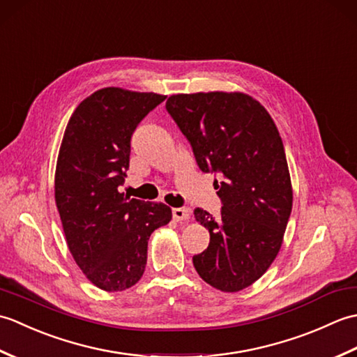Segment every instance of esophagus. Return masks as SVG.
<instances>
[{
    "label": "esophagus",
    "mask_w": 357,
    "mask_h": 357,
    "mask_svg": "<svg viewBox=\"0 0 357 357\" xmlns=\"http://www.w3.org/2000/svg\"><path fill=\"white\" fill-rule=\"evenodd\" d=\"M173 219L174 221H187V219H190V210L188 208H173Z\"/></svg>",
    "instance_id": "obj_1"
}]
</instances>
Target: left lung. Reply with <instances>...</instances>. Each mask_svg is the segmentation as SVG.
<instances>
[{
	"label": "left lung",
	"instance_id": "left-lung-1",
	"mask_svg": "<svg viewBox=\"0 0 357 357\" xmlns=\"http://www.w3.org/2000/svg\"><path fill=\"white\" fill-rule=\"evenodd\" d=\"M167 112L192 144L202 172L222 173L221 216L195 208L210 244L193 256L198 275L224 293L255 284L282 245L293 188L282 139L264 105L242 92L172 95Z\"/></svg>",
	"mask_w": 357,
	"mask_h": 357
}]
</instances>
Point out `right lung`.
Segmentation results:
<instances>
[{"instance_id":"right-lung-1","label":"right lung","mask_w":357,"mask_h":357,"mask_svg":"<svg viewBox=\"0 0 357 357\" xmlns=\"http://www.w3.org/2000/svg\"><path fill=\"white\" fill-rule=\"evenodd\" d=\"M165 98L104 87L79 102L66 127L55 202L75 262L104 291H123L138 282L150 234L172 219V208L162 202L119 193L135 128Z\"/></svg>"}]
</instances>
